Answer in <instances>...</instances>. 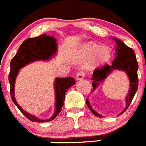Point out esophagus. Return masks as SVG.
I'll list each match as a JSON object with an SVG mask.
<instances>
[{
    "mask_svg": "<svg viewBox=\"0 0 146 146\" xmlns=\"http://www.w3.org/2000/svg\"><path fill=\"white\" fill-rule=\"evenodd\" d=\"M85 72H83V71H80V72H79L78 73H77V80H82V79H83L84 77H85Z\"/></svg>",
    "mask_w": 146,
    "mask_h": 146,
    "instance_id": "34e87169",
    "label": "esophagus"
}]
</instances>
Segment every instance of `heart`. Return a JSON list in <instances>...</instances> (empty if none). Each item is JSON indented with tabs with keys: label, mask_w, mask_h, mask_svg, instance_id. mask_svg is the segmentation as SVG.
<instances>
[{
	"label": "heart",
	"mask_w": 146,
	"mask_h": 146,
	"mask_svg": "<svg viewBox=\"0 0 146 146\" xmlns=\"http://www.w3.org/2000/svg\"><path fill=\"white\" fill-rule=\"evenodd\" d=\"M80 59L93 58L89 64L90 67L109 61L111 58V50L106 46L101 47L94 42H88L80 47L78 50Z\"/></svg>",
	"instance_id": "heart-1"
}]
</instances>
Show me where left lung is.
Wrapping results in <instances>:
<instances>
[{
	"instance_id": "1",
	"label": "left lung",
	"mask_w": 146,
	"mask_h": 146,
	"mask_svg": "<svg viewBox=\"0 0 146 146\" xmlns=\"http://www.w3.org/2000/svg\"><path fill=\"white\" fill-rule=\"evenodd\" d=\"M115 40L117 41V47L116 48V54H115L116 57L113 60L111 64H106L104 66L96 68L93 71V75L92 77L93 80L92 82L93 90H91V92L95 90V89L99 85L100 82L104 81L112 71L116 70V69L125 71L129 76V81H130V89L126 98L127 107L125 108V111H123L120 113L121 114L123 112L127 109L129 106L130 105L138 88V77H137L138 64L136 59V56L134 53V50L129 47L127 46L124 42H121L119 40ZM86 104L93 114L98 117H102L101 115L92 109L88 99L86 100Z\"/></svg>"
}]
</instances>
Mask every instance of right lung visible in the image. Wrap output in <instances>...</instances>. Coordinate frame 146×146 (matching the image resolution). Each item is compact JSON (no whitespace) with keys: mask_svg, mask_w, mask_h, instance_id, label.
Instances as JSON below:
<instances>
[{"mask_svg":"<svg viewBox=\"0 0 146 146\" xmlns=\"http://www.w3.org/2000/svg\"><path fill=\"white\" fill-rule=\"evenodd\" d=\"M57 50V44L54 37L41 35L34 38L25 40L19 47L15 56L11 61V70L9 75L10 84V94L12 101L18 107L20 111L30 121L34 122H44L54 119L59 114L65 100V93L71 87L75 84L73 77L56 78L55 81L56 90V111L53 117L48 120H41L24 111L17 103L14 98V82L19 69L26 64L36 60H48Z\"/></svg>","mask_w":146,"mask_h":146,"instance_id":"add662e5","label":"right lung"}]
</instances>
